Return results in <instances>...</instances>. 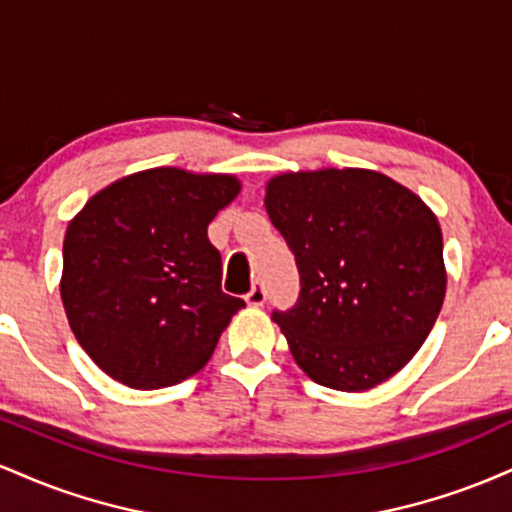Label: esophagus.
<instances>
[{
	"label": "esophagus",
	"instance_id": "34e87169",
	"mask_svg": "<svg viewBox=\"0 0 512 512\" xmlns=\"http://www.w3.org/2000/svg\"><path fill=\"white\" fill-rule=\"evenodd\" d=\"M264 301H267V293H264L262 286H252L248 296H245V303L252 305V308H260V305H264Z\"/></svg>",
	"mask_w": 512,
	"mask_h": 512
}]
</instances>
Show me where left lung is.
Segmentation results:
<instances>
[{
	"instance_id": "8db88e82",
	"label": "left lung",
	"mask_w": 512,
	"mask_h": 512,
	"mask_svg": "<svg viewBox=\"0 0 512 512\" xmlns=\"http://www.w3.org/2000/svg\"><path fill=\"white\" fill-rule=\"evenodd\" d=\"M269 219L296 255L301 296L272 313L317 385L366 392L414 358L443 308V233L409 187L368 168L289 170Z\"/></svg>"
}]
</instances>
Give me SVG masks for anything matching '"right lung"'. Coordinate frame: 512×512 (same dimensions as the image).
<instances>
[{"mask_svg":"<svg viewBox=\"0 0 512 512\" xmlns=\"http://www.w3.org/2000/svg\"><path fill=\"white\" fill-rule=\"evenodd\" d=\"M228 173L149 168L110 182L69 221L60 293L76 342L134 390L207 366L231 317L207 228L240 192Z\"/></svg>","mask_w":512,"mask_h":512,"instance_id":"1","label":"right lung"}]
</instances>
